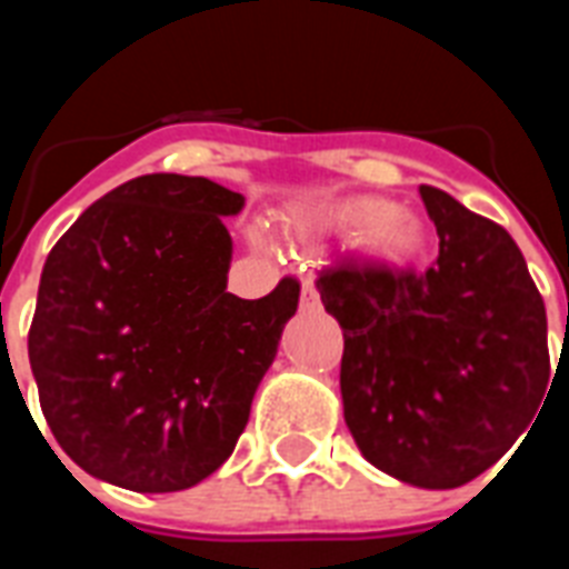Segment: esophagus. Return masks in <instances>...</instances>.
<instances>
[{"mask_svg":"<svg viewBox=\"0 0 569 569\" xmlns=\"http://www.w3.org/2000/svg\"><path fill=\"white\" fill-rule=\"evenodd\" d=\"M301 310H319V292H316L312 280H303L301 286Z\"/></svg>","mask_w":569,"mask_h":569,"instance_id":"1","label":"esophagus"}]
</instances>
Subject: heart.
Wrapping results in <instances>:
<instances>
[{
    "label": "heart",
    "instance_id": "1",
    "mask_svg": "<svg viewBox=\"0 0 569 569\" xmlns=\"http://www.w3.org/2000/svg\"><path fill=\"white\" fill-rule=\"evenodd\" d=\"M307 221H319V214H310ZM328 227L342 232H355L357 244L389 266H407L425 250L428 230L419 214L398 209L392 200L383 197H360L351 203L339 206L333 212L321 214Z\"/></svg>",
    "mask_w": 569,
    "mask_h": 569
}]
</instances>
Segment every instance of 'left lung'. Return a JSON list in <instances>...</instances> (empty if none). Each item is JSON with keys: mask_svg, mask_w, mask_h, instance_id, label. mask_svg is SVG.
Here are the masks:
<instances>
[{"mask_svg": "<svg viewBox=\"0 0 569 569\" xmlns=\"http://www.w3.org/2000/svg\"><path fill=\"white\" fill-rule=\"evenodd\" d=\"M440 253L422 271L339 262L316 280L339 321L342 410L380 472L451 490L490 469L549 387L547 307L517 241L422 186Z\"/></svg>", "mask_w": 569, "mask_h": 569, "instance_id": "8db88e82", "label": "left lung"}]
</instances>
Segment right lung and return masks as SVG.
<instances>
[{"label": "right lung", "mask_w": 569, "mask_h": 569, "mask_svg": "<svg viewBox=\"0 0 569 569\" xmlns=\"http://www.w3.org/2000/svg\"><path fill=\"white\" fill-rule=\"evenodd\" d=\"M241 209L206 177L147 173L49 250L29 363L47 425L88 476L177 493L236 449L301 295L292 277L257 301L227 292L221 218Z\"/></svg>", "instance_id": "1"}]
</instances>
